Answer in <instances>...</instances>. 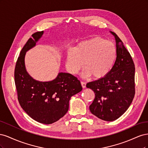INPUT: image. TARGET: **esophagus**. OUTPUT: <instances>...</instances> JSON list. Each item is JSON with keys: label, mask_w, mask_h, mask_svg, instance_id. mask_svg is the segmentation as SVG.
Segmentation results:
<instances>
[{"label": "esophagus", "mask_w": 148, "mask_h": 148, "mask_svg": "<svg viewBox=\"0 0 148 148\" xmlns=\"http://www.w3.org/2000/svg\"><path fill=\"white\" fill-rule=\"evenodd\" d=\"M81 84H82V86L83 88H86V83L85 82H81Z\"/></svg>", "instance_id": "obj_1"}]
</instances>
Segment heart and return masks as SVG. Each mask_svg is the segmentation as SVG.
Masks as SVG:
<instances>
[{"label": "heart", "instance_id": "1", "mask_svg": "<svg viewBox=\"0 0 148 148\" xmlns=\"http://www.w3.org/2000/svg\"><path fill=\"white\" fill-rule=\"evenodd\" d=\"M117 57V48L111 41L95 38L81 41L66 56V70L72 75L77 74L83 66V74L100 78L108 73Z\"/></svg>", "mask_w": 148, "mask_h": 148}]
</instances>
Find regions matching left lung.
I'll return each mask as SVG.
<instances>
[{"mask_svg":"<svg viewBox=\"0 0 148 148\" xmlns=\"http://www.w3.org/2000/svg\"><path fill=\"white\" fill-rule=\"evenodd\" d=\"M110 33L116 41L115 64L104 77L86 84V87L95 93L89 106L91 112L108 122L119 119L127 111L135 94V68L132 56L118 36Z\"/></svg>","mask_w":148,"mask_h":148,"instance_id":"8db88e82","label":"left lung"}]
</instances>
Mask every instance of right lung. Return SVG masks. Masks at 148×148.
<instances>
[{
    "instance_id": "right-lung-1",
    "label": "right lung",
    "mask_w": 148,
    "mask_h": 148,
    "mask_svg": "<svg viewBox=\"0 0 148 148\" xmlns=\"http://www.w3.org/2000/svg\"><path fill=\"white\" fill-rule=\"evenodd\" d=\"M44 31L32 34L20 53L15 69L18 100L25 112L37 122L51 124L66 114L71 96L82 90L80 82L70 73L61 72L50 82H39L26 71V52L36 46Z\"/></svg>"
}]
</instances>
